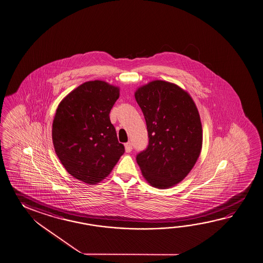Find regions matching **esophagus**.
<instances>
[{
    "mask_svg": "<svg viewBox=\"0 0 263 263\" xmlns=\"http://www.w3.org/2000/svg\"><path fill=\"white\" fill-rule=\"evenodd\" d=\"M124 148H125V152L126 153H130L132 151V143L131 142H127L124 144Z\"/></svg>",
    "mask_w": 263,
    "mask_h": 263,
    "instance_id": "34e87169",
    "label": "esophagus"
}]
</instances>
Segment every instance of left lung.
I'll list each match as a JSON object with an SVG mask.
<instances>
[{
    "mask_svg": "<svg viewBox=\"0 0 263 263\" xmlns=\"http://www.w3.org/2000/svg\"><path fill=\"white\" fill-rule=\"evenodd\" d=\"M144 115L149 144L136 157L154 187H172L193 168L202 147L198 108L187 91L167 81H151L135 92Z\"/></svg>",
    "mask_w": 263,
    "mask_h": 263,
    "instance_id": "obj_1",
    "label": "left lung"
}]
</instances>
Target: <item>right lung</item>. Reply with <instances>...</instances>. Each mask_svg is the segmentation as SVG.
<instances>
[{"instance_id": "1", "label": "right lung", "mask_w": 263, "mask_h": 263, "mask_svg": "<svg viewBox=\"0 0 263 263\" xmlns=\"http://www.w3.org/2000/svg\"><path fill=\"white\" fill-rule=\"evenodd\" d=\"M120 96L118 87L87 81L60 103L52 123L56 155L73 177L89 184L101 182L124 153L109 112Z\"/></svg>"}]
</instances>
